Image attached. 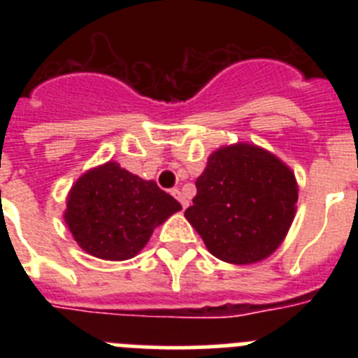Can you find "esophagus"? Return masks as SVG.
I'll return each instance as SVG.
<instances>
[{"label":"esophagus","mask_w":358,"mask_h":358,"mask_svg":"<svg viewBox=\"0 0 358 358\" xmlns=\"http://www.w3.org/2000/svg\"><path fill=\"white\" fill-rule=\"evenodd\" d=\"M172 195H173V197H176V199H177V201L181 202V206H182V210H185V208H186V206H188V201H186V199H185V197H182V194H181V189H179V188H173V189H172Z\"/></svg>","instance_id":"esophagus-1"}]
</instances>
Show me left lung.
I'll use <instances>...</instances> for the list:
<instances>
[{"mask_svg": "<svg viewBox=\"0 0 358 358\" xmlns=\"http://www.w3.org/2000/svg\"><path fill=\"white\" fill-rule=\"evenodd\" d=\"M185 217L208 251L233 265L273 255L296 217L297 181L289 164L252 143L224 145L208 157Z\"/></svg>", "mask_w": 358, "mask_h": 358, "instance_id": "8db88e82", "label": "left lung"}]
</instances>
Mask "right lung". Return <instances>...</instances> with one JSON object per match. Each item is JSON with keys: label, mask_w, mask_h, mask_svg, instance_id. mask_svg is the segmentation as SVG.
Returning a JSON list of instances; mask_svg holds the SVG:
<instances>
[{"label": "right lung", "mask_w": 358, "mask_h": 358, "mask_svg": "<svg viewBox=\"0 0 358 358\" xmlns=\"http://www.w3.org/2000/svg\"><path fill=\"white\" fill-rule=\"evenodd\" d=\"M181 204L156 185L116 161L94 166L77 179L66 199L64 222L87 255L109 262L134 258L157 226Z\"/></svg>", "instance_id": "right-lung-1"}]
</instances>
